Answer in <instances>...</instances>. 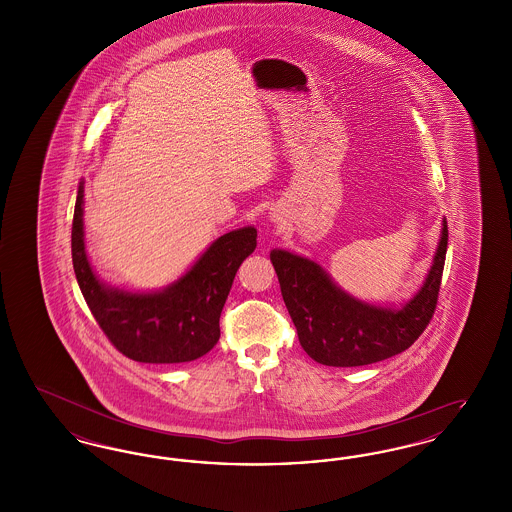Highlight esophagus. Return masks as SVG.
<instances>
[{"label": "esophagus", "instance_id": "1", "mask_svg": "<svg viewBox=\"0 0 512 512\" xmlns=\"http://www.w3.org/2000/svg\"><path fill=\"white\" fill-rule=\"evenodd\" d=\"M270 220H272V222H278V220L282 219L278 217V213H276V211H272V213H270Z\"/></svg>", "mask_w": 512, "mask_h": 512}]
</instances>
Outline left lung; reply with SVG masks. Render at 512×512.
<instances>
[{
	"label": "left lung",
	"instance_id": "obj_1",
	"mask_svg": "<svg viewBox=\"0 0 512 512\" xmlns=\"http://www.w3.org/2000/svg\"><path fill=\"white\" fill-rule=\"evenodd\" d=\"M447 251V220L422 286L395 305H376L345 292L303 255L272 249L270 261L305 353L326 366H363L403 353L424 332L438 303Z\"/></svg>",
	"mask_w": 512,
	"mask_h": 512
}]
</instances>
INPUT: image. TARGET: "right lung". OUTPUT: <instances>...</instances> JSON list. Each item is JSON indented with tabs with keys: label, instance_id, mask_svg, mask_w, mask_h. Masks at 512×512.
Wrapping results in <instances>:
<instances>
[{
	"label": "right lung",
	"instance_id": "add662e5",
	"mask_svg": "<svg viewBox=\"0 0 512 512\" xmlns=\"http://www.w3.org/2000/svg\"><path fill=\"white\" fill-rule=\"evenodd\" d=\"M71 247L80 292L109 341L132 361L172 365L195 361L217 345L222 307L238 268L257 247V230L244 226L220 236L161 290H124L103 282L88 259L80 180Z\"/></svg>",
	"mask_w": 512,
	"mask_h": 512
}]
</instances>
